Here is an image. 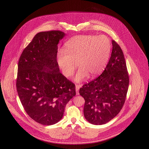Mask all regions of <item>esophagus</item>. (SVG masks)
Listing matches in <instances>:
<instances>
[{
    "instance_id": "obj_1",
    "label": "esophagus",
    "mask_w": 149,
    "mask_h": 149,
    "mask_svg": "<svg viewBox=\"0 0 149 149\" xmlns=\"http://www.w3.org/2000/svg\"><path fill=\"white\" fill-rule=\"evenodd\" d=\"M80 88V85H76V94L77 95H79V89Z\"/></svg>"
}]
</instances>
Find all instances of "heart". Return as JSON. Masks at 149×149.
Masks as SVG:
<instances>
[{"instance_id":"heart-1","label":"heart","mask_w":149,"mask_h":149,"mask_svg":"<svg viewBox=\"0 0 149 149\" xmlns=\"http://www.w3.org/2000/svg\"><path fill=\"white\" fill-rule=\"evenodd\" d=\"M111 42L106 36H75L65 44V51L59 50L57 62L64 75H72L80 68L75 80L83 81L89 75L96 77L104 69L111 51Z\"/></svg>"}]
</instances>
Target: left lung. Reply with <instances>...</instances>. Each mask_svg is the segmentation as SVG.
Listing matches in <instances>:
<instances>
[{"mask_svg": "<svg viewBox=\"0 0 149 149\" xmlns=\"http://www.w3.org/2000/svg\"><path fill=\"white\" fill-rule=\"evenodd\" d=\"M113 49L104 70L98 78L79 90L85 100L84 115L89 123L100 125L115 117L123 106L127 95L129 76L123 51L112 40Z\"/></svg>", "mask_w": 149, "mask_h": 149, "instance_id": "1", "label": "left lung"}]
</instances>
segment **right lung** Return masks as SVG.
I'll use <instances>...</instances> for the list:
<instances>
[{"label":"right lung","instance_id":"right-lung-1","mask_svg":"<svg viewBox=\"0 0 149 149\" xmlns=\"http://www.w3.org/2000/svg\"><path fill=\"white\" fill-rule=\"evenodd\" d=\"M65 36L57 30L37 33L23 50L18 65L16 88L26 112L37 123L52 125L61 120L75 84L60 72L57 44Z\"/></svg>","mask_w":149,"mask_h":149}]
</instances>
